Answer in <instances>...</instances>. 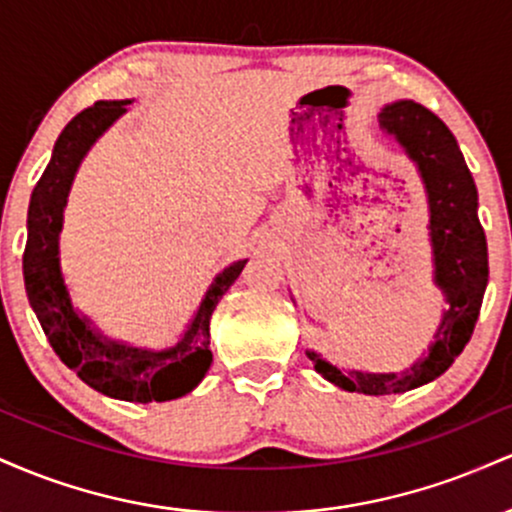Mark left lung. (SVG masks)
Here are the masks:
<instances>
[{"label": "left lung", "instance_id": "obj_1", "mask_svg": "<svg viewBox=\"0 0 512 512\" xmlns=\"http://www.w3.org/2000/svg\"><path fill=\"white\" fill-rule=\"evenodd\" d=\"M390 142L407 151L424 180L431 211V245L436 260V286L445 296V313L428 346V356L399 373L339 370L315 351L308 358L325 380L361 395H392L431 383L462 354L472 337L489 281V250L479 223V197L472 173L445 122L414 101L385 105L378 115Z\"/></svg>", "mask_w": 512, "mask_h": 512}]
</instances>
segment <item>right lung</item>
<instances>
[{"mask_svg":"<svg viewBox=\"0 0 512 512\" xmlns=\"http://www.w3.org/2000/svg\"><path fill=\"white\" fill-rule=\"evenodd\" d=\"M132 101H98L62 129L52 158L28 204V240L23 250V284L28 301L55 354L88 387L125 402H168L192 392L211 366L209 320L245 262L226 267L209 286L180 342L151 351L127 346L93 330L74 310L60 269V233L76 170L96 139Z\"/></svg>","mask_w":512,"mask_h":512,"instance_id":"add662e5","label":"right lung"}]
</instances>
